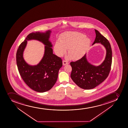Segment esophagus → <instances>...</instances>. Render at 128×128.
<instances>
[{
    "mask_svg": "<svg viewBox=\"0 0 128 128\" xmlns=\"http://www.w3.org/2000/svg\"><path fill=\"white\" fill-rule=\"evenodd\" d=\"M62 64H63V66H66V65L68 64V62H67L66 61L63 60V61H62Z\"/></svg>",
    "mask_w": 128,
    "mask_h": 128,
    "instance_id": "34e87169",
    "label": "esophagus"
}]
</instances>
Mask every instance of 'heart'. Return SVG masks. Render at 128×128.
I'll return each mask as SVG.
<instances>
[{
	"instance_id": "1",
	"label": "heart",
	"mask_w": 128,
	"mask_h": 128,
	"mask_svg": "<svg viewBox=\"0 0 128 128\" xmlns=\"http://www.w3.org/2000/svg\"><path fill=\"white\" fill-rule=\"evenodd\" d=\"M91 43V40L85 34L78 32L64 33L54 46L56 54L60 57L65 54L68 49V59L77 60L81 59L86 53Z\"/></svg>"
}]
</instances>
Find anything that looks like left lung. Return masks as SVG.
<instances>
[{
  "instance_id": "left-lung-1",
  "label": "left lung",
  "mask_w": 128,
  "mask_h": 128,
  "mask_svg": "<svg viewBox=\"0 0 128 128\" xmlns=\"http://www.w3.org/2000/svg\"><path fill=\"white\" fill-rule=\"evenodd\" d=\"M96 37L92 44L100 43L106 50L105 60L101 64L96 66L88 61L86 54L80 59L70 63L72 70L70 77L74 82L81 88H94L108 77L112 64V52L109 41L98 31L95 30Z\"/></svg>"
}]
</instances>
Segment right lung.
<instances>
[{"label": "right lung", "instance_id": "add662e5", "mask_svg": "<svg viewBox=\"0 0 128 128\" xmlns=\"http://www.w3.org/2000/svg\"><path fill=\"white\" fill-rule=\"evenodd\" d=\"M51 32L48 30L44 32L30 33L19 46L16 52V64L20 76L30 88L38 92H44L52 88L62 66L61 58L53 53L52 44L49 40ZM31 40L40 41L45 46L43 58L37 65L33 66L27 63L23 57L27 41Z\"/></svg>", "mask_w": 128, "mask_h": 128}]
</instances>
